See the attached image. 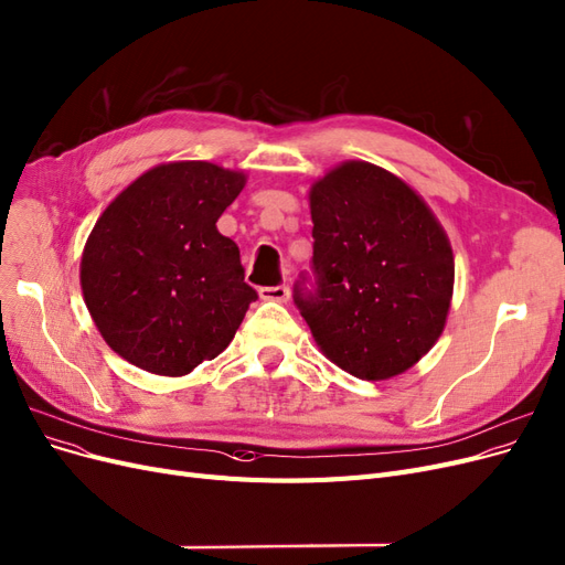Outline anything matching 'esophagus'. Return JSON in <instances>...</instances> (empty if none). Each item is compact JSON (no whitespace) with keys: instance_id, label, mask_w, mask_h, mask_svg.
Instances as JSON below:
<instances>
[{"instance_id":"esophagus-1","label":"esophagus","mask_w":565,"mask_h":565,"mask_svg":"<svg viewBox=\"0 0 565 565\" xmlns=\"http://www.w3.org/2000/svg\"><path fill=\"white\" fill-rule=\"evenodd\" d=\"M259 297L264 301H278V303H285L289 299V287L285 285H276V287H262L259 289Z\"/></svg>"}]
</instances>
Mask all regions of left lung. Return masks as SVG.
Returning a JSON list of instances; mask_svg holds the SVG:
<instances>
[{
	"mask_svg": "<svg viewBox=\"0 0 565 565\" xmlns=\"http://www.w3.org/2000/svg\"><path fill=\"white\" fill-rule=\"evenodd\" d=\"M316 295L297 306L322 355L387 381L439 341L456 280L451 241L420 193L369 161L329 168L308 191Z\"/></svg>",
	"mask_w": 565,
	"mask_h": 565,
	"instance_id": "8db88e82",
	"label": "left lung"
}]
</instances>
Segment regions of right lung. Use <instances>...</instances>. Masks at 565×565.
Returning a JSON list of instances; mask_svg holds the SVG:
<instances>
[{
	"label": "right lung",
	"instance_id": "right-lung-1",
	"mask_svg": "<svg viewBox=\"0 0 565 565\" xmlns=\"http://www.w3.org/2000/svg\"><path fill=\"white\" fill-rule=\"evenodd\" d=\"M243 170L170 161L132 180L97 217L79 280L105 343L157 376H186L236 337L257 291L217 231Z\"/></svg>",
	"mask_w": 565,
	"mask_h": 565
}]
</instances>
